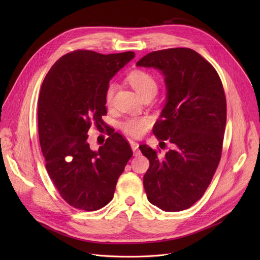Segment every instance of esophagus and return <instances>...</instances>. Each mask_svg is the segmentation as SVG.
<instances>
[{"instance_id":"1","label":"esophagus","mask_w":260,"mask_h":260,"mask_svg":"<svg viewBox=\"0 0 260 260\" xmlns=\"http://www.w3.org/2000/svg\"><path fill=\"white\" fill-rule=\"evenodd\" d=\"M131 146L135 155H137L139 153V144L135 141H131Z\"/></svg>"}]
</instances>
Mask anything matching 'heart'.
Returning a JSON list of instances; mask_svg holds the SVG:
<instances>
[{"label": "heart", "mask_w": 260, "mask_h": 260, "mask_svg": "<svg viewBox=\"0 0 260 260\" xmlns=\"http://www.w3.org/2000/svg\"><path fill=\"white\" fill-rule=\"evenodd\" d=\"M128 82L137 91L140 97L144 100L146 98H153L158 90V82L154 75L145 71H134L128 77ZM117 85L112 82L109 83L105 89V104L111 106L114 102V97L116 92ZM122 131L131 137H140L147 127L149 126V120L147 118H127L120 124Z\"/></svg>", "instance_id": "1"}]
</instances>
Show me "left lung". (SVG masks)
I'll return each instance as SVG.
<instances>
[{
    "mask_svg": "<svg viewBox=\"0 0 260 260\" xmlns=\"http://www.w3.org/2000/svg\"><path fill=\"white\" fill-rule=\"evenodd\" d=\"M155 67L166 77L168 101L153 133L166 154L145 144L149 160L143 177L148 201L166 212L186 210L210 185L221 158L226 123V100L213 65L190 48L152 51L137 62ZM162 148V146L160 145Z\"/></svg>",
    "mask_w": 260,
    "mask_h": 260,
    "instance_id": "1",
    "label": "left lung"
}]
</instances>
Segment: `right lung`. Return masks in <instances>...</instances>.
<instances>
[{
    "instance_id": "right-lung-1",
    "label": "right lung",
    "mask_w": 260,
    "mask_h": 260,
    "mask_svg": "<svg viewBox=\"0 0 260 260\" xmlns=\"http://www.w3.org/2000/svg\"><path fill=\"white\" fill-rule=\"evenodd\" d=\"M134 51L102 54L78 49L61 57L46 75L38 101L39 139L46 171L71 207L97 211L114 197L116 184L133 151L111 132L98 152L91 151V125L105 127V89Z\"/></svg>"
}]
</instances>
